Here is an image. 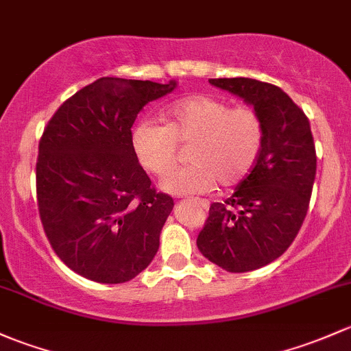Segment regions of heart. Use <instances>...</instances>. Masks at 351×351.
<instances>
[{"instance_id": "heart-1", "label": "heart", "mask_w": 351, "mask_h": 351, "mask_svg": "<svg viewBox=\"0 0 351 351\" xmlns=\"http://www.w3.org/2000/svg\"><path fill=\"white\" fill-rule=\"evenodd\" d=\"M168 124L141 119L131 143L139 165L161 175L175 163L178 141L191 143L190 165L175 168L161 180L168 193H205L217 185L235 186L252 171L264 145V126L249 106L230 108L212 95H188L166 109Z\"/></svg>"}]
</instances>
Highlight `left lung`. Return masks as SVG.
Instances as JSON below:
<instances>
[{
    "label": "left lung",
    "instance_id": "8db88e82",
    "mask_svg": "<svg viewBox=\"0 0 351 351\" xmlns=\"http://www.w3.org/2000/svg\"><path fill=\"white\" fill-rule=\"evenodd\" d=\"M208 82L252 106L264 145L234 195L210 205L197 247L225 271L249 272L278 259L296 239L316 176L315 141L308 117L282 88L245 77Z\"/></svg>",
    "mask_w": 351,
    "mask_h": 351
}]
</instances>
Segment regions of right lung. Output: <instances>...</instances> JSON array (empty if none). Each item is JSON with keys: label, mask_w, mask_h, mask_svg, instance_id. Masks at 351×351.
I'll return each mask as SVG.
<instances>
[{"label": "right lung", "mask_w": 351, "mask_h": 351, "mask_svg": "<svg viewBox=\"0 0 351 351\" xmlns=\"http://www.w3.org/2000/svg\"><path fill=\"white\" fill-rule=\"evenodd\" d=\"M176 86L102 77L65 101L43 131L40 219L55 254L82 278L128 282L156 256L175 204L151 186L132 149L131 128L147 102Z\"/></svg>", "instance_id": "1"}]
</instances>
